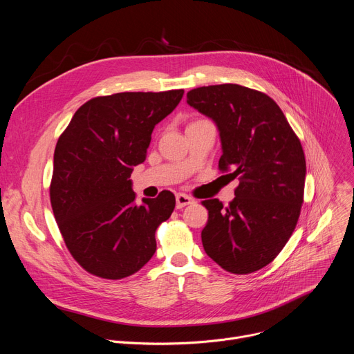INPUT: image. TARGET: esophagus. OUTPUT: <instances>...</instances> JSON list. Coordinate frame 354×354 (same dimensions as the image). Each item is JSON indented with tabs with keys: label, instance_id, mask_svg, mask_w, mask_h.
Listing matches in <instances>:
<instances>
[{
	"label": "esophagus",
	"instance_id": "esophagus-1",
	"mask_svg": "<svg viewBox=\"0 0 354 354\" xmlns=\"http://www.w3.org/2000/svg\"><path fill=\"white\" fill-rule=\"evenodd\" d=\"M190 203H193V198L189 197L187 194H185V193H178L176 194V209H182V207H185Z\"/></svg>",
	"mask_w": 354,
	"mask_h": 354
}]
</instances>
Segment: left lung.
Returning <instances> with one entry per match:
<instances>
[{"instance_id":"8db88e82","label":"left lung","mask_w":354,"mask_h":354,"mask_svg":"<svg viewBox=\"0 0 354 354\" xmlns=\"http://www.w3.org/2000/svg\"><path fill=\"white\" fill-rule=\"evenodd\" d=\"M187 104L210 118L220 133L218 167L239 176L230 205L205 200L201 231L206 254L224 270L248 274L269 265L291 236L301 212L306 157L274 100L236 84L192 89Z\"/></svg>"}]
</instances>
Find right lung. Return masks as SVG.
Returning <instances> with one entry per match:
<instances>
[{
	"mask_svg": "<svg viewBox=\"0 0 354 354\" xmlns=\"http://www.w3.org/2000/svg\"><path fill=\"white\" fill-rule=\"evenodd\" d=\"M182 96L183 89L97 96L60 136L50 201L70 254L91 274L119 280L156 254V231L171 217L175 196L162 190L138 206L130 176L145 161L156 124Z\"/></svg>",
	"mask_w": 354,
	"mask_h": 354,
	"instance_id": "right-lung-1",
	"label": "right lung"
}]
</instances>
